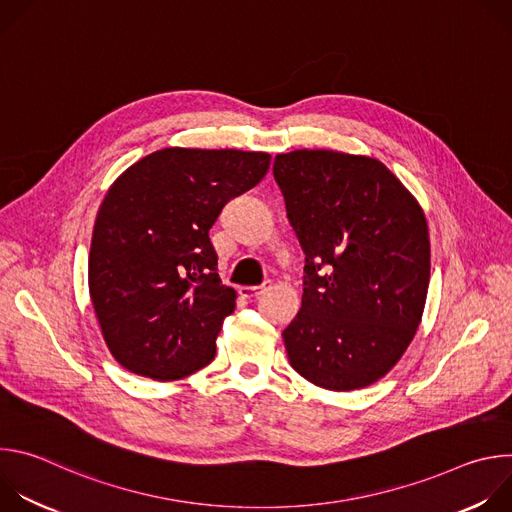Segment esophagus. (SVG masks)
Masks as SVG:
<instances>
[{
  "label": "esophagus",
  "mask_w": 512,
  "mask_h": 512,
  "mask_svg": "<svg viewBox=\"0 0 512 512\" xmlns=\"http://www.w3.org/2000/svg\"><path fill=\"white\" fill-rule=\"evenodd\" d=\"M265 289H267V283H263V285H243V287H239V294L247 300H253V298H259Z\"/></svg>",
  "instance_id": "obj_1"
}]
</instances>
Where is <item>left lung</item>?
Here are the masks:
<instances>
[{"label": "left lung", "instance_id": "obj_1", "mask_svg": "<svg viewBox=\"0 0 512 512\" xmlns=\"http://www.w3.org/2000/svg\"><path fill=\"white\" fill-rule=\"evenodd\" d=\"M273 176L306 253L304 296L283 330L289 364L328 391L383 379L411 344L429 285V231L415 196L379 160L277 154Z\"/></svg>", "mask_w": 512, "mask_h": 512}]
</instances>
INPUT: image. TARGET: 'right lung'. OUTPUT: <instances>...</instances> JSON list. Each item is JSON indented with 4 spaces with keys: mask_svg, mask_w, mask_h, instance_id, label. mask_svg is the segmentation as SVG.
<instances>
[{
    "mask_svg": "<svg viewBox=\"0 0 512 512\" xmlns=\"http://www.w3.org/2000/svg\"><path fill=\"white\" fill-rule=\"evenodd\" d=\"M269 164L265 152L166 148L111 184L93 227L89 294L123 369L178 381L214 358L237 291L216 273L208 231Z\"/></svg>",
    "mask_w": 512,
    "mask_h": 512,
    "instance_id": "obj_1",
    "label": "right lung"
}]
</instances>
